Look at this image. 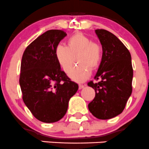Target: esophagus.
I'll return each instance as SVG.
<instances>
[{"label":"esophagus","mask_w":149,"mask_h":149,"mask_svg":"<svg viewBox=\"0 0 149 149\" xmlns=\"http://www.w3.org/2000/svg\"><path fill=\"white\" fill-rule=\"evenodd\" d=\"M85 84H84V85H83V84H79V89H81V88H84V87H85Z\"/></svg>","instance_id":"esophagus-1"}]
</instances>
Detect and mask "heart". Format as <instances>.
Returning <instances> with one entry per match:
<instances>
[{"label":"heart","mask_w":149,"mask_h":149,"mask_svg":"<svg viewBox=\"0 0 149 149\" xmlns=\"http://www.w3.org/2000/svg\"><path fill=\"white\" fill-rule=\"evenodd\" d=\"M55 55L58 64L65 73H68L75 62L79 64L69 73L73 81L83 82L88 79L90 69L94 70L100 65L102 58L101 45L81 33L71 36L67 40V46L59 45L56 47Z\"/></svg>","instance_id":"1"}]
</instances>
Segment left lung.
<instances>
[{"label": "left lung", "instance_id": "1", "mask_svg": "<svg viewBox=\"0 0 149 149\" xmlns=\"http://www.w3.org/2000/svg\"><path fill=\"white\" fill-rule=\"evenodd\" d=\"M102 46V58L94 79L88 82L95 97L88 104L90 112L100 120L122 113L132 93L133 70L130 52L120 40L105 29H96Z\"/></svg>", "mask_w": 149, "mask_h": 149}]
</instances>
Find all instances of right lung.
Here are the masks:
<instances>
[{
	"instance_id": "1",
	"label": "right lung",
	"mask_w": 149,
	"mask_h": 149,
	"mask_svg": "<svg viewBox=\"0 0 149 149\" xmlns=\"http://www.w3.org/2000/svg\"><path fill=\"white\" fill-rule=\"evenodd\" d=\"M63 30H48L26 47L19 77L22 99L34 117L43 123H55L67 112L69 100L79 86L61 69L55 55Z\"/></svg>"
}]
</instances>
